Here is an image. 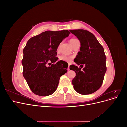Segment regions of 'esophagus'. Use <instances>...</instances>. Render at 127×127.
<instances>
[{"instance_id":"esophagus-1","label":"esophagus","mask_w":127,"mask_h":127,"mask_svg":"<svg viewBox=\"0 0 127 127\" xmlns=\"http://www.w3.org/2000/svg\"><path fill=\"white\" fill-rule=\"evenodd\" d=\"M69 67H70V65L69 64V66H68V69H67V70H68V71H69V70H70V69H69Z\"/></svg>"}]
</instances>
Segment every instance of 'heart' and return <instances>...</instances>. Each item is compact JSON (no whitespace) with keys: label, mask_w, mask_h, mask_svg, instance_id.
I'll return each instance as SVG.
<instances>
[{"label":"heart","mask_w":127,"mask_h":127,"mask_svg":"<svg viewBox=\"0 0 127 127\" xmlns=\"http://www.w3.org/2000/svg\"><path fill=\"white\" fill-rule=\"evenodd\" d=\"M77 41H78V40L77 39H70V43L71 45H72L73 44L75 43V42H77ZM72 58H73L72 56L65 55H61L59 57V59L60 60L66 61V62H70Z\"/></svg>","instance_id":"obj_1"}]
</instances>
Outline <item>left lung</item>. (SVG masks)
<instances>
[{
  "instance_id": "obj_1",
  "label": "left lung",
  "mask_w": 127,
  "mask_h": 127,
  "mask_svg": "<svg viewBox=\"0 0 127 127\" xmlns=\"http://www.w3.org/2000/svg\"><path fill=\"white\" fill-rule=\"evenodd\" d=\"M70 31L80 43V51L74 61L82 68L84 66L83 70L75 65L70 66V69L76 74L72 84L78 93L92 94L101 87L106 71V57L104 48L96 37L88 31L78 29Z\"/></svg>"
}]
</instances>
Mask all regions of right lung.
Masks as SVG:
<instances>
[{
  "label": "right lung",
  "instance_id": "add662e5",
  "mask_svg": "<svg viewBox=\"0 0 127 127\" xmlns=\"http://www.w3.org/2000/svg\"><path fill=\"white\" fill-rule=\"evenodd\" d=\"M69 34L68 30L47 31L27 42L23 51V75L36 95L47 96L53 94L60 77L67 72L68 67H63L64 61L55 63L58 59L56 57L58 47ZM48 63L53 64L47 67Z\"/></svg>",
  "mask_w": 127,
  "mask_h": 127
}]
</instances>
